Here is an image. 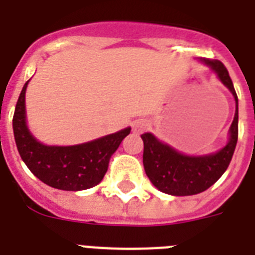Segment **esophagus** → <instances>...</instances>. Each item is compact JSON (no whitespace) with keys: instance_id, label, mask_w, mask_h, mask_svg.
I'll list each match as a JSON object with an SVG mask.
<instances>
[{"instance_id":"esophagus-1","label":"esophagus","mask_w":255,"mask_h":255,"mask_svg":"<svg viewBox=\"0 0 255 255\" xmlns=\"http://www.w3.org/2000/svg\"><path fill=\"white\" fill-rule=\"evenodd\" d=\"M147 127H148V123L143 119L135 120V122L132 123V129H133L135 132H143L144 129H147Z\"/></svg>"}]
</instances>
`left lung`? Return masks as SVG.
<instances>
[{
    "instance_id": "8db88e82",
    "label": "left lung",
    "mask_w": 255,
    "mask_h": 255,
    "mask_svg": "<svg viewBox=\"0 0 255 255\" xmlns=\"http://www.w3.org/2000/svg\"><path fill=\"white\" fill-rule=\"evenodd\" d=\"M218 79L229 88L236 100V114L229 129V141L216 153L186 156L164 144L147 132L141 135L144 143L143 164L145 173L159 190L172 196H192L213 185L228 169L238 140V98L233 82L224 63L217 59L200 58Z\"/></svg>"
}]
</instances>
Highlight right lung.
<instances>
[{"instance_id":"1","label":"right lung","mask_w":255,"mask_h":255,"mask_svg":"<svg viewBox=\"0 0 255 255\" xmlns=\"http://www.w3.org/2000/svg\"><path fill=\"white\" fill-rule=\"evenodd\" d=\"M22 88L13 116L14 139L23 163L31 173L55 189L85 190L98 185L107 172L114 152L131 128L103 136L88 143L57 147L39 143L26 126L25 92Z\"/></svg>"}]
</instances>
